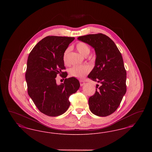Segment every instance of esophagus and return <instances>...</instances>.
Wrapping results in <instances>:
<instances>
[{
    "mask_svg": "<svg viewBox=\"0 0 152 152\" xmlns=\"http://www.w3.org/2000/svg\"><path fill=\"white\" fill-rule=\"evenodd\" d=\"M80 83L81 86H83L85 84V82L82 80H80Z\"/></svg>",
    "mask_w": 152,
    "mask_h": 152,
    "instance_id": "obj_1",
    "label": "esophagus"
}]
</instances>
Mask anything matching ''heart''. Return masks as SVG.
<instances>
[{
    "label": "heart",
    "mask_w": 152,
    "mask_h": 152,
    "mask_svg": "<svg viewBox=\"0 0 152 152\" xmlns=\"http://www.w3.org/2000/svg\"><path fill=\"white\" fill-rule=\"evenodd\" d=\"M76 48L80 53L85 57H87L91 52V48L89 46L87 43L84 42H79L77 43L76 45ZM69 51L70 48H68L63 53V60L65 64H68L69 63L68 55ZM89 71L90 68L87 65H74L69 69V72L70 75L73 77L78 79H83L89 72Z\"/></svg>",
    "instance_id": "b5f03b06"
}]
</instances>
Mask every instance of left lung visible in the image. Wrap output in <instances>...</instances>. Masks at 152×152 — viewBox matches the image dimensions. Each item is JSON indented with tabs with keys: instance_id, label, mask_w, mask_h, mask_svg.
I'll use <instances>...</instances> for the list:
<instances>
[{
	"instance_id": "8db88e82",
	"label": "left lung",
	"mask_w": 152,
	"mask_h": 152,
	"mask_svg": "<svg viewBox=\"0 0 152 152\" xmlns=\"http://www.w3.org/2000/svg\"><path fill=\"white\" fill-rule=\"evenodd\" d=\"M77 39L92 46L96 55L94 67L88 77L101 86H96L98 89L89 98V109L96 116H109L118 108L126 91L122 55L114 42L104 34H89Z\"/></svg>"
}]
</instances>
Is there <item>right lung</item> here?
<instances>
[{
	"mask_svg": "<svg viewBox=\"0 0 152 152\" xmlns=\"http://www.w3.org/2000/svg\"><path fill=\"white\" fill-rule=\"evenodd\" d=\"M73 37L48 36L36 44L30 52L27 64L26 80L28 94L37 108L47 116L63 114L70 105L69 96L79 89L75 77L65 79L60 85L56 84L58 74L66 78L63 55Z\"/></svg>",
	"mask_w": 152,
	"mask_h": 152,
	"instance_id": "obj_1",
	"label": "right lung"
}]
</instances>
